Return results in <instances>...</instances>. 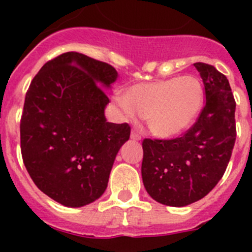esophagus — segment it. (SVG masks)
Wrapping results in <instances>:
<instances>
[{"mask_svg":"<svg viewBox=\"0 0 252 252\" xmlns=\"http://www.w3.org/2000/svg\"><path fill=\"white\" fill-rule=\"evenodd\" d=\"M131 139L135 140V141H139V140H141V135L136 130H132L131 131Z\"/></svg>","mask_w":252,"mask_h":252,"instance_id":"obj_1","label":"esophagus"}]
</instances>
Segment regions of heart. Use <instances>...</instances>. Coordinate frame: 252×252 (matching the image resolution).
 <instances>
[{
	"label": "heart",
	"mask_w": 252,
	"mask_h": 252,
	"mask_svg": "<svg viewBox=\"0 0 252 252\" xmlns=\"http://www.w3.org/2000/svg\"><path fill=\"white\" fill-rule=\"evenodd\" d=\"M204 99L203 86L192 75L173 77L131 86L126 98H119L128 117H145L149 130L159 137H171L193 124Z\"/></svg>",
	"instance_id": "obj_1"
}]
</instances>
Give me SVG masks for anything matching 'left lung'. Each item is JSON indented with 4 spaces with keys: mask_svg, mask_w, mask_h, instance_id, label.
I'll return each mask as SVG.
<instances>
[{
    "mask_svg": "<svg viewBox=\"0 0 252 252\" xmlns=\"http://www.w3.org/2000/svg\"><path fill=\"white\" fill-rule=\"evenodd\" d=\"M194 66L206 95L197 121L180 137L142 141V182L165 206L184 207L206 197L223 177L235 145L236 102L228 79L213 65Z\"/></svg>",
    "mask_w": 252,
    "mask_h": 252,
    "instance_id": "left-lung-1",
    "label": "left lung"
}]
</instances>
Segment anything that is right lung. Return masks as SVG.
<instances>
[{"instance_id": "obj_1", "label": "right lung", "mask_w": 252, "mask_h": 252, "mask_svg": "<svg viewBox=\"0 0 252 252\" xmlns=\"http://www.w3.org/2000/svg\"><path fill=\"white\" fill-rule=\"evenodd\" d=\"M117 72L110 64L68 51L49 60L31 81L20 121L21 155L37 188L66 207L104 193L128 124L104 117L103 87Z\"/></svg>"}]
</instances>
